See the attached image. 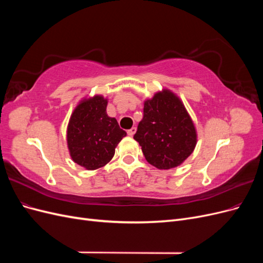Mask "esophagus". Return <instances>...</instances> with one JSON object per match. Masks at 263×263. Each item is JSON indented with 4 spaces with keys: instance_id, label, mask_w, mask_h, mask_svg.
Returning <instances> with one entry per match:
<instances>
[{
    "instance_id": "34e87169",
    "label": "esophagus",
    "mask_w": 263,
    "mask_h": 263,
    "mask_svg": "<svg viewBox=\"0 0 263 263\" xmlns=\"http://www.w3.org/2000/svg\"><path fill=\"white\" fill-rule=\"evenodd\" d=\"M135 133H136V127H132L130 129L127 130V134H128V136H130V137L134 136Z\"/></svg>"
}]
</instances>
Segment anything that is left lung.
Returning <instances> with one entry per match:
<instances>
[{"instance_id": "obj_1", "label": "left lung", "mask_w": 263, "mask_h": 263, "mask_svg": "<svg viewBox=\"0 0 263 263\" xmlns=\"http://www.w3.org/2000/svg\"><path fill=\"white\" fill-rule=\"evenodd\" d=\"M134 139L146 160L160 170L176 168L193 153L197 134L182 101L170 90L145 101L144 117Z\"/></svg>"}]
</instances>
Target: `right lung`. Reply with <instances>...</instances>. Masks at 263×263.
Segmentation results:
<instances>
[{
    "instance_id": "right-lung-1",
    "label": "right lung",
    "mask_w": 263,
    "mask_h": 263,
    "mask_svg": "<svg viewBox=\"0 0 263 263\" xmlns=\"http://www.w3.org/2000/svg\"><path fill=\"white\" fill-rule=\"evenodd\" d=\"M107 99L102 95L82 100L71 114L67 142L71 159L86 170L108 163L118 142L126 136L116 118L106 113Z\"/></svg>"
}]
</instances>
